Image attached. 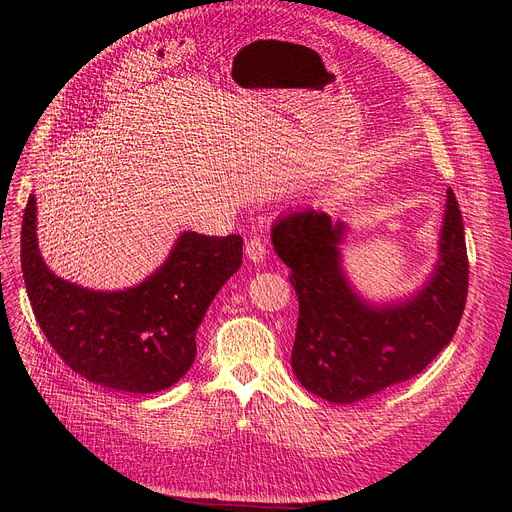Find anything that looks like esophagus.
Here are the masks:
<instances>
[{
	"instance_id": "1",
	"label": "esophagus",
	"mask_w": 512,
	"mask_h": 512,
	"mask_svg": "<svg viewBox=\"0 0 512 512\" xmlns=\"http://www.w3.org/2000/svg\"><path fill=\"white\" fill-rule=\"evenodd\" d=\"M245 253L253 263H261L267 255V245L261 236H251L245 245Z\"/></svg>"
}]
</instances>
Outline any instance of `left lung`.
<instances>
[{
    "label": "left lung",
    "mask_w": 512,
    "mask_h": 512,
    "mask_svg": "<svg viewBox=\"0 0 512 512\" xmlns=\"http://www.w3.org/2000/svg\"><path fill=\"white\" fill-rule=\"evenodd\" d=\"M342 232V222L305 207L280 215L272 242L299 299L292 371L309 392L346 405L415 378L438 357L461 324L469 259L459 201L448 188L434 278L407 303L371 307L342 276Z\"/></svg>",
    "instance_id": "left-lung-1"
}]
</instances>
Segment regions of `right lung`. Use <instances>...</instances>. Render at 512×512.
<instances>
[{
    "label": "right lung",
    "instance_id": "right-lung-1",
    "mask_svg": "<svg viewBox=\"0 0 512 512\" xmlns=\"http://www.w3.org/2000/svg\"><path fill=\"white\" fill-rule=\"evenodd\" d=\"M35 209L31 195L22 215L20 263L53 351L103 388L149 394L176 384L195 361V334L207 307L242 263V238L184 232L143 284L95 292L47 270L37 249Z\"/></svg>",
    "mask_w": 512,
    "mask_h": 512
}]
</instances>
